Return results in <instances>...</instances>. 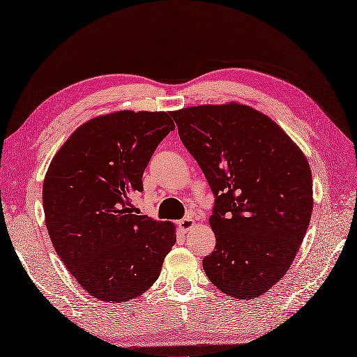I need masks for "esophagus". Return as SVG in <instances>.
Masks as SVG:
<instances>
[{"label": "esophagus", "mask_w": 357, "mask_h": 357, "mask_svg": "<svg viewBox=\"0 0 357 357\" xmlns=\"http://www.w3.org/2000/svg\"><path fill=\"white\" fill-rule=\"evenodd\" d=\"M178 227L183 232H188L189 229H192L195 227V219L188 216V218H183L181 220H178Z\"/></svg>", "instance_id": "34e87169"}]
</instances>
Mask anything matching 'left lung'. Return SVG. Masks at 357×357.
<instances>
[{
    "instance_id": "8db88e82",
    "label": "left lung",
    "mask_w": 357,
    "mask_h": 357,
    "mask_svg": "<svg viewBox=\"0 0 357 357\" xmlns=\"http://www.w3.org/2000/svg\"><path fill=\"white\" fill-rule=\"evenodd\" d=\"M215 195V250L203 268L235 299L266 294L289 270L312 213L307 157L284 130L240 103L172 112Z\"/></svg>"
}]
</instances>
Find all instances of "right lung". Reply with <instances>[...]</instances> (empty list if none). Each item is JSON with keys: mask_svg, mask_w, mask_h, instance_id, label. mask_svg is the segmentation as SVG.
<instances>
[{"mask_svg": "<svg viewBox=\"0 0 357 357\" xmlns=\"http://www.w3.org/2000/svg\"><path fill=\"white\" fill-rule=\"evenodd\" d=\"M172 113L121 110L81 125L50 161L43 181L46 228L55 251L91 296L125 302L158 279L176 227L130 212Z\"/></svg>", "mask_w": 357, "mask_h": 357, "instance_id": "obj_1", "label": "right lung"}]
</instances>
